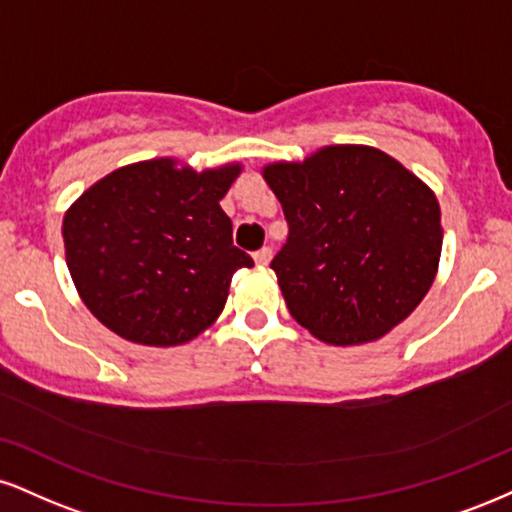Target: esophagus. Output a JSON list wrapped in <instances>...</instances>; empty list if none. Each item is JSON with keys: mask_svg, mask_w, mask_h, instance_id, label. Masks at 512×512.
<instances>
[{"mask_svg": "<svg viewBox=\"0 0 512 512\" xmlns=\"http://www.w3.org/2000/svg\"><path fill=\"white\" fill-rule=\"evenodd\" d=\"M269 260H272V248H269V245H264V248L255 252V262L257 264H269Z\"/></svg>", "mask_w": 512, "mask_h": 512, "instance_id": "34e87169", "label": "esophagus"}]
</instances>
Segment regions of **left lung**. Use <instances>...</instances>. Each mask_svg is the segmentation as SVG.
Listing matches in <instances>:
<instances>
[{"mask_svg": "<svg viewBox=\"0 0 512 512\" xmlns=\"http://www.w3.org/2000/svg\"><path fill=\"white\" fill-rule=\"evenodd\" d=\"M288 238L272 269L288 312L334 346L384 336L422 303L441 257V209L403 164L331 145L264 169Z\"/></svg>", "mask_w": 512, "mask_h": 512, "instance_id": "left-lung-1", "label": "left lung"}]
</instances>
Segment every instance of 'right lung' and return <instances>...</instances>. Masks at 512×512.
I'll return each instance as SVG.
<instances>
[{
	"instance_id": "right-lung-1",
	"label": "right lung",
	"mask_w": 512,
	"mask_h": 512,
	"mask_svg": "<svg viewBox=\"0 0 512 512\" xmlns=\"http://www.w3.org/2000/svg\"><path fill=\"white\" fill-rule=\"evenodd\" d=\"M240 166L176 169L150 159L116 169L64 217V248L80 298L121 338L181 346L224 310L233 274L252 257L233 245L219 200Z\"/></svg>"
}]
</instances>
